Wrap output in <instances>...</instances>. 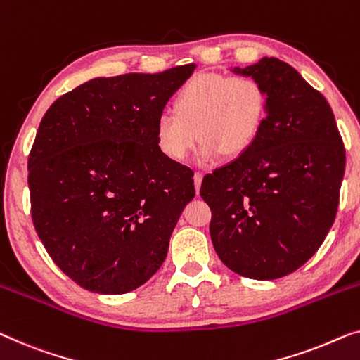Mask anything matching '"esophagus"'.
Here are the masks:
<instances>
[{
  "instance_id": "34e87169",
  "label": "esophagus",
  "mask_w": 360,
  "mask_h": 360,
  "mask_svg": "<svg viewBox=\"0 0 360 360\" xmlns=\"http://www.w3.org/2000/svg\"><path fill=\"white\" fill-rule=\"evenodd\" d=\"M193 180H195V188H196V193H200L201 181H202V174H201V172H195V175H193Z\"/></svg>"
}]
</instances>
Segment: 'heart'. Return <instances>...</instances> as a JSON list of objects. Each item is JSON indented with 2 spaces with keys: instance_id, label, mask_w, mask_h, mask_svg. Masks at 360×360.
Instances as JSON below:
<instances>
[{
  "instance_id": "b5f03b06",
  "label": "heart",
  "mask_w": 360,
  "mask_h": 360,
  "mask_svg": "<svg viewBox=\"0 0 360 360\" xmlns=\"http://www.w3.org/2000/svg\"><path fill=\"white\" fill-rule=\"evenodd\" d=\"M268 117V94L252 76L200 72L181 87L174 112L155 122V139L165 158L185 160L201 139L198 162L237 158L252 148Z\"/></svg>"
}]
</instances>
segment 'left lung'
Instances as JSON below:
<instances>
[{
    "mask_svg": "<svg viewBox=\"0 0 360 360\" xmlns=\"http://www.w3.org/2000/svg\"><path fill=\"white\" fill-rule=\"evenodd\" d=\"M268 94L263 131L247 153L202 179L221 262L250 279L294 273L335 222L346 153L330 103L292 66L264 56L233 68Z\"/></svg>",
    "mask_w": 360,
    "mask_h": 360,
    "instance_id": "left-lung-1",
    "label": "left lung"
}]
</instances>
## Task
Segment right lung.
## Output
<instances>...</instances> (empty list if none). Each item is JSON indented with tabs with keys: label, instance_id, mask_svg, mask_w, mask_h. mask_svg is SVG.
<instances>
[{
	"label": "right lung",
	"instance_id": "right-lung-1",
	"mask_svg": "<svg viewBox=\"0 0 360 360\" xmlns=\"http://www.w3.org/2000/svg\"><path fill=\"white\" fill-rule=\"evenodd\" d=\"M196 65L96 77L51 103L29 154L30 212L50 258L91 292L124 294L162 266L195 196L155 122Z\"/></svg>",
	"mask_w": 360,
	"mask_h": 360
}]
</instances>
